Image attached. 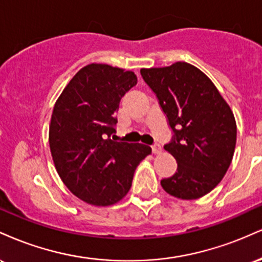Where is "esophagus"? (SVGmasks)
Segmentation results:
<instances>
[{
  "mask_svg": "<svg viewBox=\"0 0 262 262\" xmlns=\"http://www.w3.org/2000/svg\"><path fill=\"white\" fill-rule=\"evenodd\" d=\"M151 149H152V152H154V154H160L161 152L160 144H154V145L151 146Z\"/></svg>",
  "mask_w": 262,
  "mask_h": 262,
  "instance_id": "esophagus-1",
  "label": "esophagus"
}]
</instances>
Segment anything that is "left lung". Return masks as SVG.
<instances>
[{
	"instance_id": "obj_1",
	"label": "left lung",
	"mask_w": 262,
	"mask_h": 262,
	"mask_svg": "<svg viewBox=\"0 0 262 262\" xmlns=\"http://www.w3.org/2000/svg\"><path fill=\"white\" fill-rule=\"evenodd\" d=\"M166 114L173 137L164 149L177 171L161 186L171 196L197 200L222 181L236 143V123L214 83L196 66L177 61L165 68L141 69Z\"/></svg>"
}]
</instances>
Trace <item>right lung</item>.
<instances>
[{
	"label": "right lung",
	"mask_w": 262,
	"mask_h": 262,
	"mask_svg": "<svg viewBox=\"0 0 262 262\" xmlns=\"http://www.w3.org/2000/svg\"><path fill=\"white\" fill-rule=\"evenodd\" d=\"M133 71L107 64L79 70L54 106L49 145L60 179L92 206H112L132 187L139 162L151 154L144 144L114 141L121 98L137 85Z\"/></svg>",
	"instance_id": "1"
}]
</instances>
